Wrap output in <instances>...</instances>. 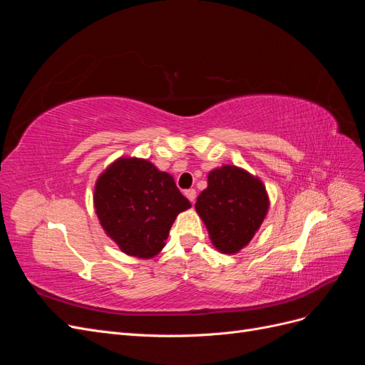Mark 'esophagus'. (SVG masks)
<instances>
[{
  "label": "esophagus",
  "instance_id": "esophagus-1",
  "mask_svg": "<svg viewBox=\"0 0 365 365\" xmlns=\"http://www.w3.org/2000/svg\"><path fill=\"white\" fill-rule=\"evenodd\" d=\"M184 195L187 196V200H189L192 204L195 202V200H196V190H195V189H189V190H185V192H184Z\"/></svg>",
  "mask_w": 365,
  "mask_h": 365
}]
</instances>
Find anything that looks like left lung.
Listing matches in <instances>:
<instances>
[{
	"mask_svg": "<svg viewBox=\"0 0 365 365\" xmlns=\"http://www.w3.org/2000/svg\"><path fill=\"white\" fill-rule=\"evenodd\" d=\"M207 178V189L195 204L196 212L220 252H239L250 244L268 213L267 189L256 176L228 164L212 170Z\"/></svg>",
	"mask_w": 365,
	"mask_h": 365,
	"instance_id": "1",
	"label": "left lung"
}]
</instances>
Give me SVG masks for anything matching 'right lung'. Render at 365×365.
<instances>
[{
	"label": "right lung",
	"instance_id": "1",
	"mask_svg": "<svg viewBox=\"0 0 365 365\" xmlns=\"http://www.w3.org/2000/svg\"><path fill=\"white\" fill-rule=\"evenodd\" d=\"M94 207L105 233L121 251L150 259L164 248L176 216L192 204L172 175L148 160L121 157L98 176Z\"/></svg>",
	"mask_w": 365,
	"mask_h": 365
}]
</instances>
